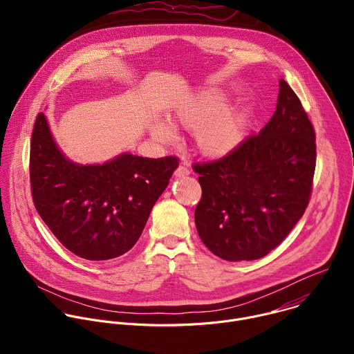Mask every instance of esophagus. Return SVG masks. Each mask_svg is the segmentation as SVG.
Returning <instances> with one entry per match:
<instances>
[{"label": "esophagus", "mask_w": 354, "mask_h": 354, "mask_svg": "<svg viewBox=\"0 0 354 354\" xmlns=\"http://www.w3.org/2000/svg\"><path fill=\"white\" fill-rule=\"evenodd\" d=\"M190 174V169L187 165H179L175 171V178H185Z\"/></svg>", "instance_id": "esophagus-1"}]
</instances>
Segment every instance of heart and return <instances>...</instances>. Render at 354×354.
<instances>
[{"label": "heart", "mask_w": 354, "mask_h": 354, "mask_svg": "<svg viewBox=\"0 0 354 354\" xmlns=\"http://www.w3.org/2000/svg\"><path fill=\"white\" fill-rule=\"evenodd\" d=\"M227 96L221 91H203L174 113L175 124L194 133V147L206 158H223L243 142L246 116L236 108H225ZM154 138L169 144L176 140L174 127L158 120L151 127Z\"/></svg>", "instance_id": "1"}]
</instances>
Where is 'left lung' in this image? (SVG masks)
<instances>
[{
	"label": "left lung",
	"mask_w": 354,
	"mask_h": 354,
	"mask_svg": "<svg viewBox=\"0 0 354 354\" xmlns=\"http://www.w3.org/2000/svg\"><path fill=\"white\" fill-rule=\"evenodd\" d=\"M276 112L227 157L194 164L201 198L197 234L224 261H255L283 242L304 214L315 172V131L281 78Z\"/></svg>",
	"instance_id": "1"
}]
</instances>
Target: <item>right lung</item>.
<instances>
[{
    "instance_id": "add662e5",
    "label": "right lung",
    "mask_w": 354,
    "mask_h": 354,
    "mask_svg": "<svg viewBox=\"0 0 354 354\" xmlns=\"http://www.w3.org/2000/svg\"><path fill=\"white\" fill-rule=\"evenodd\" d=\"M178 165L175 157L129 153L81 165L62 153L44 113L33 126L29 171L35 207L56 238L88 261L115 259L134 246Z\"/></svg>"
}]
</instances>
